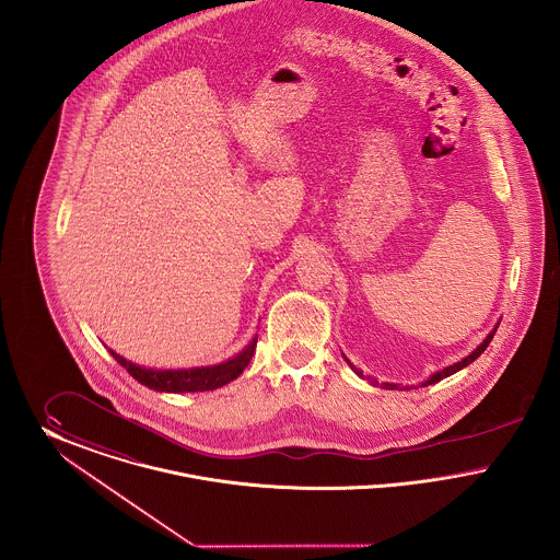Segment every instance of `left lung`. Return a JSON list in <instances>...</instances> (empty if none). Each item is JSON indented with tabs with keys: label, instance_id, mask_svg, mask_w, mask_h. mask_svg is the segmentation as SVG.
<instances>
[{
	"label": "left lung",
	"instance_id": "1",
	"mask_svg": "<svg viewBox=\"0 0 560 560\" xmlns=\"http://www.w3.org/2000/svg\"><path fill=\"white\" fill-rule=\"evenodd\" d=\"M498 326H500V323L495 324V328H493V330H491V332L487 335V339H485V341H482V343H480V346H478V348H476L474 352L468 353V355H466L464 360H459V362H455V364H451V366L442 369V371H439V373H434L432 377H428L425 382L421 383V387H425V385H432V383L441 382V380H444V377H448V375H453V373H457V371L466 369V366H468V364H471V362H474V360H476V358H478L480 353L487 350V346L491 343V339H493V335H495ZM343 358H346V355H343ZM346 362L350 364V369H352L353 373H355L358 377H362V380H369V383H371V385H382L383 389H412V385H407V387H405V385H398V383H380L377 382V380H375V377H371V375H362V371H360V369H355V366H353L352 362H350L348 358H346Z\"/></svg>",
	"mask_w": 560,
	"mask_h": 560
}]
</instances>
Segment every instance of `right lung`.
<instances>
[{"label": "right lung", "mask_w": 560, "mask_h": 560, "mask_svg": "<svg viewBox=\"0 0 560 560\" xmlns=\"http://www.w3.org/2000/svg\"><path fill=\"white\" fill-rule=\"evenodd\" d=\"M257 348V337L242 350V352L212 366H196V369H149V366H139L124 355L109 350L112 355L118 360L119 364L149 389L155 392H171V394H185V392H208L223 387L236 377L242 375V371L248 366L253 353Z\"/></svg>", "instance_id": "obj_1"}]
</instances>
